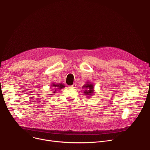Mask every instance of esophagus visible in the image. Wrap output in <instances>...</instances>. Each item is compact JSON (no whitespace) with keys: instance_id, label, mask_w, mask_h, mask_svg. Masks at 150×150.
I'll return each mask as SVG.
<instances>
[{"instance_id":"34e87169","label":"esophagus","mask_w":150,"mask_h":150,"mask_svg":"<svg viewBox=\"0 0 150 150\" xmlns=\"http://www.w3.org/2000/svg\"><path fill=\"white\" fill-rule=\"evenodd\" d=\"M76 83H74L73 85H71V86H69L71 88H76Z\"/></svg>"}]
</instances>
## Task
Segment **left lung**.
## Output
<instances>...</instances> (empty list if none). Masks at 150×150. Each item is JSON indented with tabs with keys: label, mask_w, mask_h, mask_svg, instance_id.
<instances>
[{
	"label": "left lung",
	"mask_w": 150,
	"mask_h": 150,
	"mask_svg": "<svg viewBox=\"0 0 150 150\" xmlns=\"http://www.w3.org/2000/svg\"><path fill=\"white\" fill-rule=\"evenodd\" d=\"M84 89V94L88 98L90 97L94 93V87L93 83L90 82H86V83L84 84L82 87Z\"/></svg>",
	"instance_id": "1"
}]
</instances>
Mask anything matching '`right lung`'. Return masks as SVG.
Listing matches in <instances>:
<instances>
[{"label": "right lung", "mask_w": 150, "mask_h": 150, "mask_svg": "<svg viewBox=\"0 0 150 150\" xmlns=\"http://www.w3.org/2000/svg\"><path fill=\"white\" fill-rule=\"evenodd\" d=\"M50 87H54V91H53L54 93H56V92L57 91H59V90H60L63 88L64 87H65V85L63 84L62 83H54V82H53V83H52Z\"/></svg>", "instance_id": "add662e5"}]
</instances>
